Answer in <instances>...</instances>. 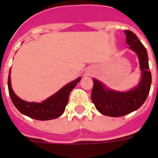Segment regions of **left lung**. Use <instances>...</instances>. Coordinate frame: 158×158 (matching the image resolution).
Returning <instances> with one entry per match:
<instances>
[{
    "label": "left lung",
    "mask_w": 158,
    "mask_h": 158,
    "mask_svg": "<svg viewBox=\"0 0 158 158\" xmlns=\"http://www.w3.org/2000/svg\"><path fill=\"white\" fill-rule=\"evenodd\" d=\"M124 34L129 48L138 56L141 78L135 87L124 92L108 89L103 83L93 79L91 101L96 109L105 116L121 117L135 111L145 102L151 89L152 73L146 49L132 31L124 30Z\"/></svg>",
    "instance_id": "left-lung-1"
}]
</instances>
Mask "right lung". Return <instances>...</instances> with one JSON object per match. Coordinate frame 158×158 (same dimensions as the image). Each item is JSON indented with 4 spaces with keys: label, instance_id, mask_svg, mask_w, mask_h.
I'll return each mask as SVG.
<instances>
[{
    "label": "right lung",
    "instance_id": "obj_1",
    "mask_svg": "<svg viewBox=\"0 0 158 158\" xmlns=\"http://www.w3.org/2000/svg\"><path fill=\"white\" fill-rule=\"evenodd\" d=\"M11 69L8 75V90L10 97L16 108L23 115L37 120H52L57 118L65 111V107L69 102V94L76 85L80 81L81 78L67 84L56 93L48 97L42 102H29L20 99L12 90L11 85Z\"/></svg>",
    "mask_w": 158,
    "mask_h": 158
}]
</instances>
